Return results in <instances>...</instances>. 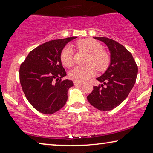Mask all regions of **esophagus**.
<instances>
[{"label":"esophagus","mask_w":153,"mask_h":153,"mask_svg":"<svg viewBox=\"0 0 153 153\" xmlns=\"http://www.w3.org/2000/svg\"><path fill=\"white\" fill-rule=\"evenodd\" d=\"M74 85H76V86H82V85L83 84V83L82 82H79L75 81L74 82Z\"/></svg>","instance_id":"34e87169"}]
</instances>
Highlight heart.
Instances as JSON below:
<instances>
[{
	"mask_svg": "<svg viewBox=\"0 0 153 153\" xmlns=\"http://www.w3.org/2000/svg\"><path fill=\"white\" fill-rule=\"evenodd\" d=\"M77 45L79 48L90 54L88 63L90 65L76 66L72 69L69 73L71 79L79 82H85L95 74V66L98 71H104L107 69L110 61L109 56L105 51L102 50V45L99 42L89 38L79 40ZM60 59L64 66L69 67L73 65V51L71 46H66L63 48Z\"/></svg>",
	"mask_w": 153,
	"mask_h": 153,
	"instance_id": "heart-1",
	"label": "heart"
}]
</instances>
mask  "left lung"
I'll list each match as a JSON object with an SVG mask.
<instances>
[{"label": "left lung", "mask_w": 153, "mask_h": 153, "mask_svg": "<svg viewBox=\"0 0 153 153\" xmlns=\"http://www.w3.org/2000/svg\"><path fill=\"white\" fill-rule=\"evenodd\" d=\"M94 38L107 46L111 53V62L105 73L97 78L102 84L93 87L87 99L98 110L110 111L128 97L135 84L138 66L130 52L121 44L106 37Z\"/></svg>", "instance_id": "obj_1"}]
</instances>
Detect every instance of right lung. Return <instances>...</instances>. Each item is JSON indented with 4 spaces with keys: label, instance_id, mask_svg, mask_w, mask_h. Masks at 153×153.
I'll return each mask as SVG.
<instances>
[{
    "label": "right lung",
    "instance_id": "add662e5",
    "mask_svg": "<svg viewBox=\"0 0 153 153\" xmlns=\"http://www.w3.org/2000/svg\"><path fill=\"white\" fill-rule=\"evenodd\" d=\"M77 37L53 40L30 52L19 69L20 84L32 107L44 114H53L63 107L67 92L74 86L66 76L60 55L67 43Z\"/></svg>",
    "mask_w": 153,
    "mask_h": 153
}]
</instances>
